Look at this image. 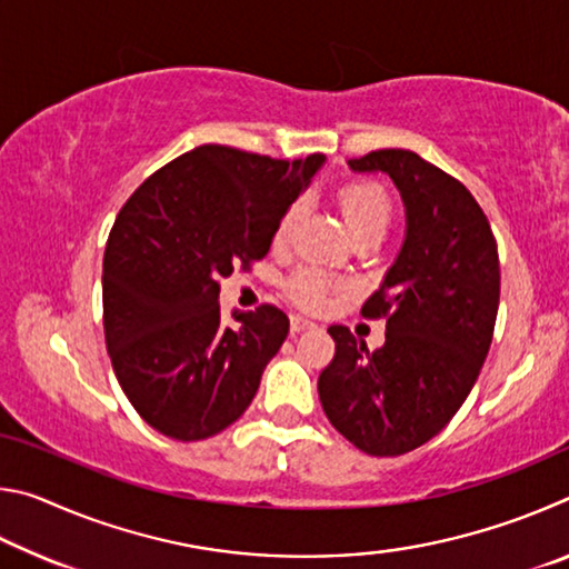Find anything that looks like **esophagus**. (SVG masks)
I'll use <instances>...</instances> for the list:
<instances>
[{
  "mask_svg": "<svg viewBox=\"0 0 569 569\" xmlns=\"http://www.w3.org/2000/svg\"><path fill=\"white\" fill-rule=\"evenodd\" d=\"M313 321L311 319H306V316H298V313H293L291 316V333H301V331H308V329H313Z\"/></svg>",
  "mask_w": 569,
  "mask_h": 569,
  "instance_id": "obj_1",
  "label": "esophagus"
}]
</instances>
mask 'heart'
I'll list each match as a JSON object with an SVG mask.
<instances>
[{
  "label": "heart",
  "instance_id": "b5f03b06",
  "mask_svg": "<svg viewBox=\"0 0 569 569\" xmlns=\"http://www.w3.org/2000/svg\"><path fill=\"white\" fill-rule=\"evenodd\" d=\"M339 208L353 238L383 236L391 226V200L387 196V190L371 180L346 182L339 190ZM298 216H301V206L298 203L286 208V213L278 220L273 233V240L278 246H283L286 240L291 238ZM286 291L291 296L293 303L308 308V311H319V308H323L326 301H329L331 283L329 278L313 271V268H301V271H296L288 278Z\"/></svg>",
  "mask_w": 569,
  "mask_h": 569
}]
</instances>
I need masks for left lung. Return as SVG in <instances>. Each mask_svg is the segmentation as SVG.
<instances>
[{"mask_svg": "<svg viewBox=\"0 0 569 569\" xmlns=\"http://www.w3.org/2000/svg\"><path fill=\"white\" fill-rule=\"evenodd\" d=\"M356 172H387L407 208V238L366 319H387L369 351L331 326L333 361L319 399L336 431L371 457L427 445L469 397L492 343L499 308L497 240L475 196L411 150H373Z\"/></svg>", "mask_w": 569, "mask_h": 569, "instance_id": "1", "label": "left lung"}]
</instances>
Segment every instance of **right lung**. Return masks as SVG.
I'll return each mask as SVG.
<instances>
[{"mask_svg": "<svg viewBox=\"0 0 569 569\" xmlns=\"http://www.w3.org/2000/svg\"><path fill=\"white\" fill-rule=\"evenodd\" d=\"M321 152L276 160L200 146L142 182L114 218L102 261L104 343L124 397L160 435L200 441L253 401L288 336L271 303L220 316V278L261 261Z\"/></svg>", "mask_w": 569, "mask_h": 569, "instance_id": "add662e5", "label": "right lung"}]
</instances>
